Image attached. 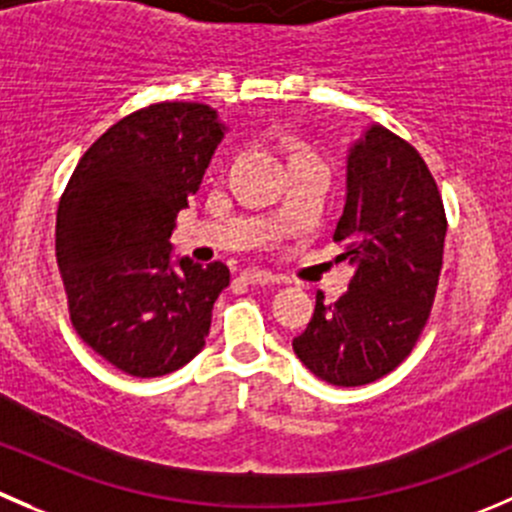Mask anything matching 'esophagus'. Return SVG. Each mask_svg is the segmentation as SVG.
<instances>
[{"mask_svg": "<svg viewBox=\"0 0 512 512\" xmlns=\"http://www.w3.org/2000/svg\"><path fill=\"white\" fill-rule=\"evenodd\" d=\"M242 280L250 282V285H280V277L267 270H257V267L242 272Z\"/></svg>", "mask_w": 512, "mask_h": 512, "instance_id": "obj_1", "label": "esophagus"}]
</instances>
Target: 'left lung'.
Masks as SVG:
<instances>
[{"instance_id":"8db88e82","label":"left lung","mask_w":512,"mask_h":512,"mask_svg":"<svg viewBox=\"0 0 512 512\" xmlns=\"http://www.w3.org/2000/svg\"><path fill=\"white\" fill-rule=\"evenodd\" d=\"M448 220L438 185L413 145L372 124L347 155V195L332 240L355 265L332 305L317 292L302 365L337 388L380 380L418 342L438 290Z\"/></svg>"}]
</instances>
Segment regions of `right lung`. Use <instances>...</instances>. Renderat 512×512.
<instances>
[{
	"label": "right lung",
	"mask_w": 512,
	"mask_h": 512,
	"mask_svg": "<svg viewBox=\"0 0 512 512\" xmlns=\"http://www.w3.org/2000/svg\"><path fill=\"white\" fill-rule=\"evenodd\" d=\"M225 137L200 102H160L112 124L82 155L57 210V265L77 335L132 377L180 370L205 347L222 262L172 260L177 212Z\"/></svg>",
	"instance_id": "add662e5"
}]
</instances>
